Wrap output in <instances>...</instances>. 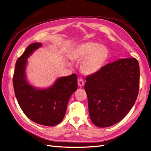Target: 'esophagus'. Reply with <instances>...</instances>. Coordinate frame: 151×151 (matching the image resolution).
Listing matches in <instances>:
<instances>
[{
    "label": "esophagus",
    "instance_id": "1",
    "mask_svg": "<svg viewBox=\"0 0 151 151\" xmlns=\"http://www.w3.org/2000/svg\"><path fill=\"white\" fill-rule=\"evenodd\" d=\"M84 85V81L82 79H79L78 80V86L79 87H83Z\"/></svg>",
    "mask_w": 151,
    "mask_h": 151
}]
</instances>
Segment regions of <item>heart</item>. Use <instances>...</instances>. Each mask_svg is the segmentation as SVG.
<instances>
[{"label":"heart","instance_id":"obj_1","mask_svg":"<svg viewBox=\"0 0 151 151\" xmlns=\"http://www.w3.org/2000/svg\"><path fill=\"white\" fill-rule=\"evenodd\" d=\"M106 47L93 42L78 45L72 52V58L81 61V71L85 75H93L99 72L104 65L109 57Z\"/></svg>","mask_w":151,"mask_h":151}]
</instances>
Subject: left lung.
<instances>
[{
  "instance_id": "1",
  "label": "left lung",
  "mask_w": 151,
  "mask_h": 151,
  "mask_svg": "<svg viewBox=\"0 0 151 151\" xmlns=\"http://www.w3.org/2000/svg\"><path fill=\"white\" fill-rule=\"evenodd\" d=\"M91 120L98 127L116 124L133 107L139 89V64L135 58L108 63L97 73L86 77Z\"/></svg>"
}]
</instances>
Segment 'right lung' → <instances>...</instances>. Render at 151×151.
<instances>
[{
  "label": "right lung",
  "mask_w": 151,
  "mask_h": 151,
  "mask_svg": "<svg viewBox=\"0 0 151 151\" xmlns=\"http://www.w3.org/2000/svg\"><path fill=\"white\" fill-rule=\"evenodd\" d=\"M42 46L40 43L29 45L17 59L13 86L17 102L26 116L38 124L52 127L60 123L64 117L68 100L77 89V77L73 74L60 77L46 89L29 84L25 74L27 58Z\"/></svg>",
  "instance_id": "obj_1"
}]
</instances>
